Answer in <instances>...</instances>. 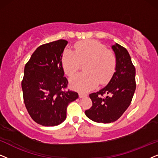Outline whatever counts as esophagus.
<instances>
[{
  "label": "esophagus",
  "instance_id": "esophagus-1",
  "mask_svg": "<svg viewBox=\"0 0 158 158\" xmlns=\"http://www.w3.org/2000/svg\"><path fill=\"white\" fill-rule=\"evenodd\" d=\"M79 96L80 98H85V97H87V95H86L85 93H79Z\"/></svg>",
  "mask_w": 158,
  "mask_h": 158
}]
</instances>
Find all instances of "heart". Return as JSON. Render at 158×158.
<instances>
[{
  "label": "heart",
  "mask_w": 158,
  "mask_h": 158,
  "mask_svg": "<svg viewBox=\"0 0 158 158\" xmlns=\"http://www.w3.org/2000/svg\"><path fill=\"white\" fill-rule=\"evenodd\" d=\"M85 73H79L70 79V85L76 90L86 93L98 85H106L112 77L116 68V57L107 50L104 44L95 40L78 42L74 51L66 49L62 56V66L68 76H73L85 63Z\"/></svg>",
  "instance_id": "heart-1"
}]
</instances>
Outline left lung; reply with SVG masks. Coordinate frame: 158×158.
Masks as SVG:
<instances>
[{
    "instance_id": "left-lung-1",
    "label": "left lung",
    "mask_w": 158,
    "mask_h": 158,
    "mask_svg": "<svg viewBox=\"0 0 158 158\" xmlns=\"http://www.w3.org/2000/svg\"><path fill=\"white\" fill-rule=\"evenodd\" d=\"M111 49L116 57L115 72L106 87L89 94L93 106L85 111L89 119L98 123L117 120L131 104L136 87L135 69L128 52L117 43Z\"/></svg>"
}]
</instances>
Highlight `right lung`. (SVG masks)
Masks as SVG:
<instances>
[{"label": "right lung", "instance_id": "right-lung-1", "mask_svg": "<svg viewBox=\"0 0 158 158\" xmlns=\"http://www.w3.org/2000/svg\"><path fill=\"white\" fill-rule=\"evenodd\" d=\"M67 44L60 39L40 46L24 69V103L31 118L43 126L64 122L68 106L79 98L76 92L63 90L69 84L61 62Z\"/></svg>", "mask_w": 158, "mask_h": 158}]
</instances>
